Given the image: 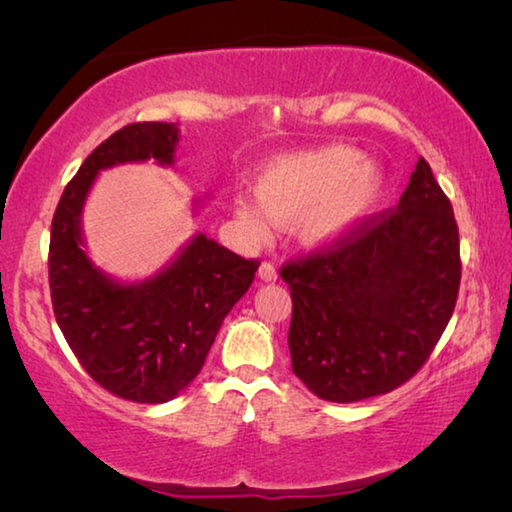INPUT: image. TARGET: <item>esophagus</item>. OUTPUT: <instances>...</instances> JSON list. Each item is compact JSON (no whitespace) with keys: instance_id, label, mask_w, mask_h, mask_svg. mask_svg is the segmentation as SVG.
Wrapping results in <instances>:
<instances>
[{"instance_id":"34e87169","label":"esophagus","mask_w":512,"mask_h":512,"mask_svg":"<svg viewBox=\"0 0 512 512\" xmlns=\"http://www.w3.org/2000/svg\"><path fill=\"white\" fill-rule=\"evenodd\" d=\"M259 280H262V282H275L277 280L275 266L268 264V262H264L262 266H259Z\"/></svg>"}]
</instances>
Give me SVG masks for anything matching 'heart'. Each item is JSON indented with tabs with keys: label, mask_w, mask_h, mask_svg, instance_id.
Segmentation results:
<instances>
[{
	"label": "heart",
	"mask_w": 512,
	"mask_h": 512,
	"mask_svg": "<svg viewBox=\"0 0 512 512\" xmlns=\"http://www.w3.org/2000/svg\"><path fill=\"white\" fill-rule=\"evenodd\" d=\"M255 196H237L232 212L257 237L298 221L302 246L318 253L348 246L375 221L388 196V176L354 146L329 144L266 162Z\"/></svg>",
	"instance_id": "1"
}]
</instances>
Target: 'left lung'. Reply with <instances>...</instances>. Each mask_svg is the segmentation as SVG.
Segmentation results:
<instances>
[{
	"label": "left lung",
	"mask_w": 512,
	"mask_h": 512,
	"mask_svg": "<svg viewBox=\"0 0 512 512\" xmlns=\"http://www.w3.org/2000/svg\"><path fill=\"white\" fill-rule=\"evenodd\" d=\"M296 377L327 402L402 386L443 336L461 284L452 203L420 158L397 210L348 246L282 268Z\"/></svg>",
	"instance_id": "left-lung-1"
}]
</instances>
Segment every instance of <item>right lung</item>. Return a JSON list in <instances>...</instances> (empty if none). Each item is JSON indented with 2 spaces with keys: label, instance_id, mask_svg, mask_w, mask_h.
Listing matches in <instances>:
<instances>
[{
  "label": "right lung",
  "instance_id": "right-lung-1",
  "mask_svg": "<svg viewBox=\"0 0 512 512\" xmlns=\"http://www.w3.org/2000/svg\"><path fill=\"white\" fill-rule=\"evenodd\" d=\"M178 142V124L167 121L121 128L85 158L51 221L49 287L60 332L97 384L142 404L169 402L192 384L259 266L205 232L144 280H119L92 262L83 207L99 173L149 160L173 167ZM201 207L194 198L192 214Z\"/></svg>",
  "mask_w": 512,
  "mask_h": 512
}]
</instances>
